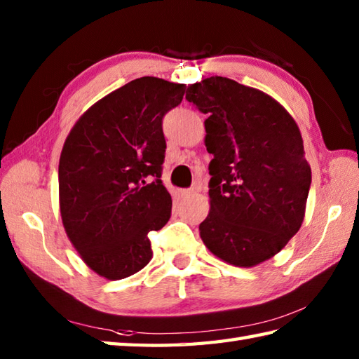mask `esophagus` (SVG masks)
<instances>
[{"label":"esophagus","instance_id":"esophagus-1","mask_svg":"<svg viewBox=\"0 0 359 359\" xmlns=\"http://www.w3.org/2000/svg\"><path fill=\"white\" fill-rule=\"evenodd\" d=\"M180 197H191L194 194V189H182V191H179Z\"/></svg>","mask_w":359,"mask_h":359}]
</instances>
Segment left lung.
Returning <instances> with one entry per match:
<instances>
[{
	"label": "left lung",
	"mask_w": 359,
	"mask_h": 359,
	"mask_svg": "<svg viewBox=\"0 0 359 359\" xmlns=\"http://www.w3.org/2000/svg\"><path fill=\"white\" fill-rule=\"evenodd\" d=\"M205 120L210 203L199 225L212 255L236 266L273 257L299 230L311 185L302 137L282 106L225 77L189 85Z\"/></svg>",
	"instance_id": "1"
}]
</instances>
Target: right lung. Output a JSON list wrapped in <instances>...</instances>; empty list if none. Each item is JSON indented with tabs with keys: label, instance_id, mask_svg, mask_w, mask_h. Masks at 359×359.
Listing matches in <instances>:
<instances>
[{
	"label": "right lung",
	"instance_id": "add662e5",
	"mask_svg": "<svg viewBox=\"0 0 359 359\" xmlns=\"http://www.w3.org/2000/svg\"><path fill=\"white\" fill-rule=\"evenodd\" d=\"M185 85L156 77L126 83L83 114L58 165L60 211L83 261L116 280L152 257L149 231L171 217L162 182L163 117L182 103Z\"/></svg>",
	"mask_w": 359,
	"mask_h": 359
}]
</instances>
